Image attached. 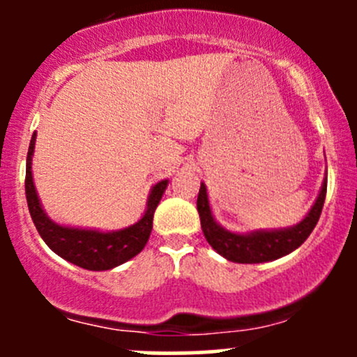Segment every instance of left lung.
<instances>
[{"mask_svg":"<svg viewBox=\"0 0 357 357\" xmlns=\"http://www.w3.org/2000/svg\"><path fill=\"white\" fill-rule=\"evenodd\" d=\"M325 197L326 174L314 204L301 222L289 226V228L255 229V231L248 233L229 231L215 221L211 204H208L205 183L200 185L197 208H199L200 225L205 240L219 255L231 262H240V264H259V262L276 261V259L294 252L295 248H298L307 240V236L311 235L316 222H318L319 215H321Z\"/></svg>","mask_w":357,"mask_h":357,"instance_id":"1","label":"left lung"}]
</instances>
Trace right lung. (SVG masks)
Wrapping results in <instances>:
<instances>
[{
	"instance_id": "right-lung-1",
	"label": "right lung",
	"mask_w": 357,
	"mask_h": 357,
	"mask_svg": "<svg viewBox=\"0 0 357 357\" xmlns=\"http://www.w3.org/2000/svg\"><path fill=\"white\" fill-rule=\"evenodd\" d=\"M36 132L31 138L25 165V197H27L29 212L34 221L36 229L45 240V243L66 261L89 271H107L124 264L129 259L143 250L152 233L153 212L164 195L169 179H162L150 188L146 208L142 218L128 228L115 231H102L93 228H75V226L59 225L46 214L38 190L32 178V157H34Z\"/></svg>"
}]
</instances>
